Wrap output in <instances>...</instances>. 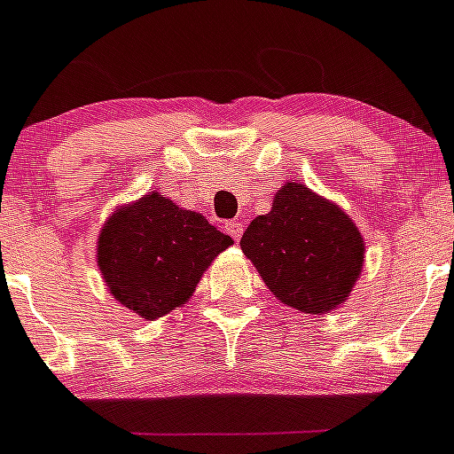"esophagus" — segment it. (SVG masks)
<instances>
[{"label": "esophagus", "instance_id": "obj_1", "mask_svg": "<svg viewBox=\"0 0 454 454\" xmlns=\"http://www.w3.org/2000/svg\"><path fill=\"white\" fill-rule=\"evenodd\" d=\"M226 231H228V235H231V238H233L235 242H238V239L242 238V231H245V226H242L239 221H228Z\"/></svg>", "mask_w": 454, "mask_h": 454}]
</instances>
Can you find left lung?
Returning <instances> with one entry per match:
<instances>
[{
  "mask_svg": "<svg viewBox=\"0 0 454 454\" xmlns=\"http://www.w3.org/2000/svg\"><path fill=\"white\" fill-rule=\"evenodd\" d=\"M242 252L285 305L324 315L345 303L364 268V238L335 202L286 182L249 223Z\"/></svg>",
  "mask_w": 454,
  "mask_h": 454,
  "instance_id": "1",
  "label": "left lung"
}]
</instances>
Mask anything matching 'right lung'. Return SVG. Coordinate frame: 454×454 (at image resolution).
<instances>
[{
	"label": "right lung",
	"mask_w": 454,
	"mask_h": 454,
	"mask_svg": "<svg viewBox=\"0 0 454 454\" xmlns=\"http://www.w3.org/2000/svg\"><path fill=\"white\" fill-rule=\"evenodd\" d=\"M231 245V235L205 216L151 191L106 219L98 265L109 294L153 322L186 303L202 272Z\"/></svg>",
	"instance_id": "add662e5"
}]
</instances>
